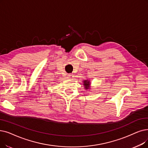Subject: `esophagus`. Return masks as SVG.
I'll return each instance as SVG.
<instances>
[{
	"mask_svg": "<svg viewBox=\"0 0 148 148\" xmlns=\"http://www.w3.org/2000/svg\"><path fill=\"white\" fill-rule=\"evenodd\" d=\"M67 77H68V79H73L74 77V75L73 74H69L68 75Z\"/></svg>",
	"mask_w": 148,
	"mask_h": 148,
	"instance_id": "1",
	"label": "esophagus"
}]
</instances>
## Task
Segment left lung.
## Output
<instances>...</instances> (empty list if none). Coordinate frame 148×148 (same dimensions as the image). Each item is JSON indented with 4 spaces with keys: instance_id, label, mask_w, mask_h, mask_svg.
Here are the masks:
<instances>
[{
    "instance_id": "obj_1",
    "label": "left lung",
    "mask_w": 148,
    "mask_h": 148,
    "mask_svg": "<svg viewBox=\"0 0 148 148\" xmlns=\"http://www.w3.org/2000/svg\"><path fill=\"white\" fill-rule=\"evenodd\" d=\"M83 85H84V86H85V89H89L90 82L88 80H83Z\"/></svg>"
}]
</instances>
